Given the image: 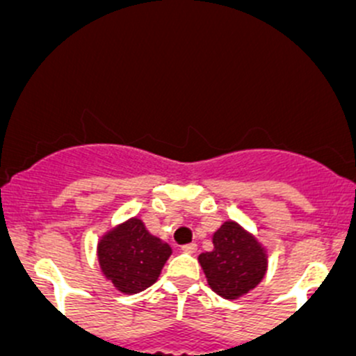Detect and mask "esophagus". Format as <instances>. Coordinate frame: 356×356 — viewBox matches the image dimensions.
<instances>
[{"instance_id":"34e87169","label":"esophagus","mask_w":356,"mask_h":356,"mask_svg":"<svg viewBox=\"0 0 356 356\" xmlns=\"http://www.w3.org/2000/svg\"><path fill=\"white\" fill-rule=\"evenodd\" d=\"M181 250L185 251V253H195L197 251V244L195 243H188V244H183Z\"/></svg>"}]
</instances>
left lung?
Segmentation results:
<instances>
[{
  "label": "left lung",
  "instance_id": "left-lung-1",
  "mask_svg": "<svg viewBox=\"0 0 356 356\" xmlns=\"http://www.w3.org/2000/svg\"><path fill=\"white\" fill-rule=\"evenodd\" d=\"M213 250L198 256L210 289L224 299L246 296L265 277L268 254L263 244L236 220L225 222L213 232Z\"/></svg>",
  "mask_w": 356,
  "mask_h": 356
}]
</instances>
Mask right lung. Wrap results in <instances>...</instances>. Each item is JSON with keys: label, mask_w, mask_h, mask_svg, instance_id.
<instances>
[{"label": "right lung", "mask_w": 356, "mask_h": 356, "mask_svg": "<svg viewBox=\"0 0 356 356\" xmlns=\"http://www.w3.org/2000/svg\"><path fill=\"white\" fill-rule=\"evenodd\" d=\"M103 277L122 293H139L158 280L171 254L170 244L152 236L137 217L115 225L97 246Z\"/></svg>", "instance_id": "obj_1"}]
</instances>
